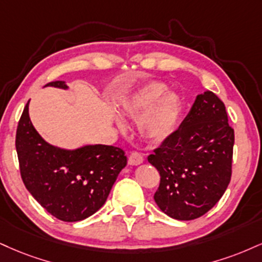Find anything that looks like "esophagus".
I'll return each mask as SVG.
<instances>
[{"instance_id":"1","label":"esophagus","mask_w":262,"mask_h":262,"mask_svg":"<svg viewBox=\"0 0 262 262\" xmlns=\"http://www.w3.org/2000/svg\"><path fill=\"white\" fill-rule=\"evenodd\" d=\"M143 161H144V157L140 152H138V151H132V152L129 154V157H128L129 165L138 166L140 165V163H143Z\"/></svg>"}]
</instances>
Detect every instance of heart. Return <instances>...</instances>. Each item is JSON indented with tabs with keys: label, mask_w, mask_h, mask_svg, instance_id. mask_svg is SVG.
Wrapping results in <instances>:
<instances>
[{
	"label": "heart",
	"mask_w": 262,
	"mask_h": 262,
	"mask_svg": "<svg viewBox=\"0 0 262 262\" xmlns=\"http://www.w3.org/2000/svg\"><path fill=\"white\" fill-rule=\"evenodd\" d=\"M166 90V85L161 83L147 84L133 99L125 103V112L129 113V115H135V113H138L139 111L149 108L154 103L157 102L162 96L165 95ZM178 116V97L173 95V94H167L141 119L139 123L140 133L151 140L165 139V138L168 137L174 130L176 125H177Z\"/></svg>",
	"instance_id": "1"
}]
</instances>
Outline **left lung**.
<instances>
[{
  "mask_svg": "<svg viewBox=\"0 0 262 262\" xmlns=\"http://www.w3.org/2000/svg\"><path fill=\"white\" fill-rule=\"evenodd\" d=\"M233 145L225 103L212 91L198 95L177 130L147 156L160 173L157 206L179 221L212 209L231 182Z\"/></svg>",
  "mask_w": 262,
  "mask_h": 262,
  "instance_id": "left-lung-1",
  "label": "left lung"
}]
</instances>
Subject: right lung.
<instances>
[{
  "instance_id": "add662e5",
  "label": "right lung",
  "mask_w": 262,
  "mask_h": 262,
  "mask_svg": "<svg viewBox=\"0 0 262 262\" xmlns=\"http://www.w3.org/2000/svg\"><path fill=\"white\" fill-rule=\"evenodd\" d=\"M45 86L68 88L61 80ZM15 149L25 188L47 212L64 222L94 215L127 165L124 151L116 146L86 145L63 150L47 144L31 124L29 102L18 123Z\"/></svg>"
}]
</instances>
